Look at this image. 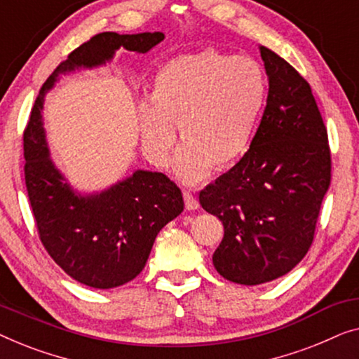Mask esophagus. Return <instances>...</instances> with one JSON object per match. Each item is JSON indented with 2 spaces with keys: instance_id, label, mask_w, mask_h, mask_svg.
Returning <instances> with one entry per match:
<instances>
[{
  "instance_id": "obj_1",
  "label": "esophagus",
  "mask_w": 359,
  "mask_h": 359,
  "mask_svg": "<svg viewBox=\"0 0 359 359\" xmlns=\"http://www.w3.org/2000/svg\"><path fill=\"white\" fill-rule=\"evenodd\" d=\"M184 201H185V208L187 210H198L200 208V203L198 200L195 198L194 195L190 194V191H184Z\"/></svg>"
}]
</instances>
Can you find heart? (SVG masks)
Wrapping results in <instances>:
<instances>
[{
	"label": "heart",
	"mask_w": 359,
	"mask_h": 359,
	"mask_svg": "<svg viewBox=\"0 0 359 359\" xmlns=\"http://www.w3.org/2000/svg\"><path fill=\"white\" fill-rule=\"evenodd\" d=\"M266 99L260 65L215 50L165 62L151 83L148 104L140 105L141 143L153 163L168 164L177 127L184 144L175 174L195 184L234 165L249 149Z\"/></svg>",
	"instance_id": "obj_1"
}]
</instances>
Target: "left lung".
I'll return each mask as SVG.
<instances>
[{"label": "left lung", "mask_w": 359, "mask_h": 359, "mask_svg": "<svg viewBox=\"0 0 359 359\" xmlns=\"http://www.w3.org/2000/svg\"><path fill=\"white\" fill-rule=\"evenodd\" d=\"M259 50L269 76L259 128L239 163L200 191V205L224 226L215 269L247 286L280 278L304 259L332 169L309 83L270 48Z\"/></svg>", "instance_id": "1"}]
</instances>
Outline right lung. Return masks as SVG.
Here are the masks:
<instances>
[{
	"label": "right lung",
	"mask_w": 359,
	"mask_h": 359,
	"mask_svg": "<svg viewBox=\"0 0 359 359\" xmlns=\"http://www.w3.org/2000/svg\"><path fill=\"white\" fill-rule=\"evenodd\" d=\"M163 40V32L94 35L45 81L24 131V174L40 241L65 273L97 290L122 286L141 273L158 232L184 210L182 191L164 174L143 169L100 191L73 189L50 158L45 95L63 74L102 67L120 48L148 53Z\"/></svg>",
	"instance_id": "1"
}]
</instances>
